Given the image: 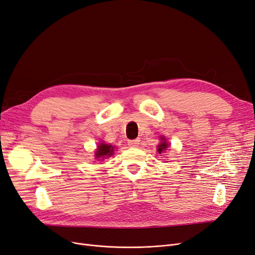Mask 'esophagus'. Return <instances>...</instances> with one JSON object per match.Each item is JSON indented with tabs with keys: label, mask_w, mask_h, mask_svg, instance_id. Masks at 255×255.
<instances>
[{
	"label": "esophagus",
	"mask_w": 255,
	"mask_h": 255,
	"mask_svg": "<svg viewBox=\"0 0 255 255\" xmlns=\"http://www.w3.org/2000/svg\"><path fill=\"white\" fill-rule=\"evenodd\" d=\"M138 144H139V139H138V138L128 140V145H129L130 147H137Z\"/></svg>",
	"instance_id": "34e87169"
}]
</instances>
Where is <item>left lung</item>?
Returning <instances> with one entry per match:
<instances>
[{
    "label": "left lung",
    "instance_id": "1",
    "mask_svg": "<svg viewBox=\"0 0 255 255\" xmlns=\"http://www.w3.org/2000/svg\"><path fill=\"white\" fill-rule=\"evenodd\" d=\"M162 139H163V140H162V143L157 146V148H158V149H157V151H158V153H159V154H161L163 151H165V150L167 149V146H168V145H167V143H166L165 138H164V137H162Z\"/></svg>",
    "mask_w": 255,
    "mask_h": 255
}]
</instances>
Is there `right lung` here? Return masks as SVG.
Returning a JSON list of instances; mask_svg holds the SVG:
<instances>
[{
	"label": "right lung",
	"instance_id": "obj_1",
	"mask_svg": "<svg viewBox=\"0 0 255 255\" xmlns=\"http://www.w3.org/2000/svg\"><path fill=\"white\" fill-rule=\"evenodd\" d=\"M113 154V147L108 144L101 143L96 151V157L97 158H105L107 156H110Z\"/></svg>",
	"mask_w": 255,
	"mask_h": 255
}]
</instances>
